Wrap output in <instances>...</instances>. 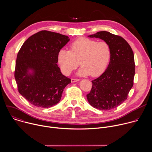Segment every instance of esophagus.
Listing matches in <instances>:
<instances>
[{
  "label": "esophagus",
  "instance_id": "obj_1",
  "mask_svg": "<svg viewBox=\"0 0 152 152\" xmlns=\"http://www.w3.org/2000/svg\"><path fill=\"white\" fill-rule=\"evenodd\" d=\"M79 80H80L79 79H71L72 83H74V82H78V81H79Z\"/></svg>",
  "mask_w": 152,
  "mask_h": 152
}]
</instances>
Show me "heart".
<instances>
[{
  "label": "heart",
  "mask_w": 152,
  "mask_h": 152,
  "mask_svg": "<svg viewBox=\"0 0 152 152\" xmlns=\"http://www.w3.org/2000/svg\"><path fill=\"white\" fill-rule=\"evenodd\" d=\"M70 51L61 49L58 53V62L62 72L69 75L80 65L79 76L97 77L102 75L111 59V49L105 41L79 38L70 46Z\"/></svg>",
  "instance_id": "1"
}]
</instances>
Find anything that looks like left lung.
<instances>
[{"instance_id": "obj_1", "label": "left lung", "mask_w": 152, "mask_h": 152, "mask_svg": "<svg viewBox=\"0 0 152 152\" xmlns=\"http://www.w3.org/2000/svg\"><path fill=\"white\" fill-rule=\"evenodd\" d=\"M106 42L111 49V59L104 72L92 80V88L86 98L94 108L102 111L115 108L127 97L135 76L134 52L122 37L107 31L88 36Z\"/></svg>"}]
</instances>
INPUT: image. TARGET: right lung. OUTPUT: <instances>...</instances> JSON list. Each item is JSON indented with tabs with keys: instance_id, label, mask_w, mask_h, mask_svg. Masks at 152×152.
Instances as JSON below:
<instances>
[{
	"instance_id": "add662e5",
	"label": "right lung",
	"mask_w": 152,
	"mask_h": 152,
	"mask_svg": "<svg viewBox=\"0 0 152 152\" xmlns=\"http://www.w3.org/2000/svg\"><path fill=\"white\" fill-rule=\"evenodd\" d=\"M69 41L66 35L42 31L30 37L20 48L15 79L19 93L32 104L42 108L55 106L71 83L57 64L58 52Z\"/></svg>"
}]
</instances>
